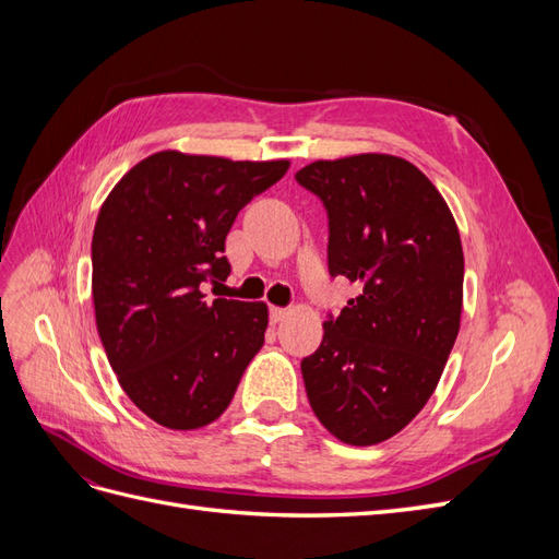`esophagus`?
<instances>
[{
	"instance_id": "esophagus-1",
	"label": "esophagus",
	"mask_w": 559,
	"mask_h": 559,
	"mask_svg": "<svg viewBox=\"0 0 559 559\" xmlns=\"http://www.w3.org/2000/svg\"><path fill=\"white\" fill-rule=\"evenodd\" d=\"M286 314H289V310H286V308H270V321H273V324H280V321H284Z\"/></svg>"
}]
</instances>
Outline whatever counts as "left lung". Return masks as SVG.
I'll return each instance as SVG.
<instances>
[{"instance_id": "8db88e82", "label": "left lung", "mask_w": 559, "mask_h": 559, "mask_svg": "<svg viewBox=\"0 0 559 559\" xmlns=\"http://www.w3.org/2000/svg\"><path fill=\"white\" fill-rule=\"evenodd\" d=\"M329 216V275L361 296L324 321L300 361L308 401L335 438L373 445L425 408L460 333L464 253L436 186L382 154L317 160L296 175Z\"/></svg>"}]
</instances>
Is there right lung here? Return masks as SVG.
<instances>
[{"instance_id":"obj_1","label":"right lung","mask_w":559,"mask_h":559,"mask_svg":"<svg viewBox=\"0 0 559 559\" xmlns=\"http://www.w3.org/2000/svg\"><path fill=\"white\" fill-rule=\"evenodd\" d=\"M289 170L160 151L114 186L93 233L97 333L123 392L167 429L222 415L263 345L265 302L210 300L238 212Z\"/></svg>"}]
</instances>
